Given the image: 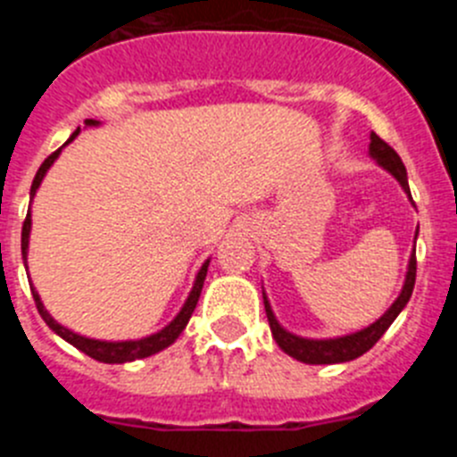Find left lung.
<instances>
[{
	"label": "left lung",
	"instance_id": "obj_1",
	"mask_svg": "<svg viewBox=\"0 0 457 457\" xmlns=\"http://www.w3.org/2000/svg\"><path fill=\"white\" fill-rule=\"evenodd\" d=\"M369 155L370 160H375L378 167H382L386 173H391V176L398 180L403 192L407 194V199L411 201L405 164H403V160L398 157V153H395L386 141L379 139L375 132H370ZM411 205H414V201H411ZM417 236H419V226H417V233H414V245H417ZM414 278H417V249H411L410 261H407L405 281H403V288L401 293H398V297L394 300V304H391L389 309L378 318V320L370 322L369 327H364V329H357V332H350V334H343V337H332V338H309V337H300V334L288 332V329L277 320V316H274L272 304H270L268 295H265V288H263L265 313H268V322H270V329H272L274 341H277V345L284 350L286 354H290V357L302 361V364H343V361H353V359L369 353L375 343L382 338V334L389 329L391 322L398 318V313L405 309L407 302H410L411 297V290H414Z\"/></svg>",
	"mask_w": 457,
	"mask_h": 457
}]
</instances>
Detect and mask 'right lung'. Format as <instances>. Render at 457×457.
<instances>
[{
	"instance_id": "1",
	"label": "right lung",
	"mask_w": 457,
	"mask_h": 457,
	"mask_svg": "<svg viewBox=\"0 0 457 457\" xmlns=\"http://www.w3.org/2000/svg\"><path fill=\"white\" fill-rule=\"evenodd\" d=\"M100 125H103V123H100L98 119H87V120H84V130H87V128H100ZM79 132H82V128H78V130L72 132L71 139H68L63 146H68V144H71V141L75 139ZM63 146L59 148V151L52 153L46 162L40 164L38 171H36V179H34V183H31V192H29L31 201H34V196H36V192H38L40 183H43V179H46V173L50 171L52 164L56 162V157L62 155ZM29 236H31V205H29V210H27V220H24V226H22V261H24V268H27V253H29ZM208 265H210V258H205L204 265H201L199 272H196V277H194V284H192V290H189V295H187V300L183 302L180 311L176 313V316H173V320L169 322V325H164L162 329H157V332L148 334V337L128 338V341H103V338L82 337V334L72 332V329H68L66 325L56 322L54 318L50 316V311L46 309V304H43V300H40L38 290L34 288V284H29V286H31V295H34L36 309H38L40 318L46 320V325L50 327L56 337H62L63 341L71 343L72 348H78L79 353L88 354V357L96 359V361H103V364H128V361H135V359L153 357V354L162 353L164 348H169L171 343H176V338L183 334V329L187 327L189 318H192L194 309H196V302H199L201 290H204L205 274H208ZM27 270H29V268H27Z\"/></svg>"
}]
</instances>
